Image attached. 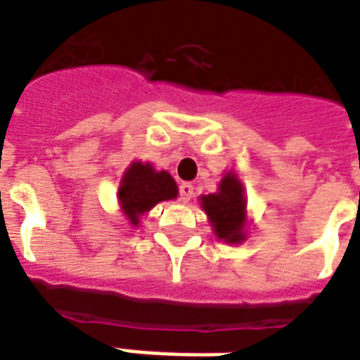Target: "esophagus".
<instances>
[{
	"label": "esophagus",
	"instance_id": "34e87169",
	"mask_svg": "<svg viewBox=\"0 0 360 360\" xmlns=\"http://www.w3.org/2000/svg\"><path fill=\"white\" fill-rule=\"evenodd\" d=\"M192 198H193V186L190 184V182H182V184H180V200L184 201V203H188Z\"/></svg>",
	"mask_w": 360,
	"mask_h": 360
}]
</instances>
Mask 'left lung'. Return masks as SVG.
I'll use <instances>...</instances> for the list:
<instances>
[{
	"label": "left lung",
	"instance_id": "obj_1",
	"mask_svg": "<svg viewBox=\"0 0 360 360\" xmlns=\"http://www.w3.org/2000/svg\"><path fill=\"white\" fill-rule=\"evenodd\" d=\"M200 205L219 240L242 244L248 238V201L244 184L234 170L223 172L215 193L200 195Z\"/></svg>",
	"mask_w": 360,
	"mask_h": 360
}]
</instances>
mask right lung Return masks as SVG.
Wrapping results in <instances>:
<instances>
[{"mask_svg": "<svg viewBox=\"0 0 360 360\" xmlns=\"http://www.w3.org/2000/svg\"><path fill=\"white\" fill-rule=\"evenodd\" d=\"M178 186L167 170H157L151 162L134 160L124 170L118 188V205L127 225L139 226L141 217L147 215L160 201L176 200Z\"/></svg>", "mask_w": 360, "mask_h": 360, "instance_id": "obj_1", "label": "right lung"}]
</instances>
